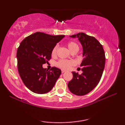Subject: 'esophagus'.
<instances>
[{"instance_id":"1","label":"esophagus","mask_w":125,"mask_h":125,"mask_svg":"<svg viewBox=\"0 0 125 125\" xmlns=\"http://www.w3.org/2000/svg\"><path fill=\"white\" fill-rule=\"evenodd\" d=\"M61 72H62V73H64L65 72V71H64V70H62V71H61Z\"/></svg>"}]
</instances>
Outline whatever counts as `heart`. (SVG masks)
<instances>
[{
	"label": "heart",
	"mask_w": 125,
	"mask_h": 125,
	"mask_svg": "<svg viewBox=\"0 0 125 125\" xmlns=\"http://www.w3.org/2000/svg\"><path fill=\"white\" fill-rule=\"evenodd\" d=\"M67 47L69 49V50L71 52L74 50H78V46L76 43L74 42H69L67 44ZM57 49V47L55 46L53 49L52 54L53 55H54L56 53V51ZM74 64V61L72 60H61L59 61V62L57 63V65L59 66V68H61L62 69H69V68L72 65H73Z\"/></svg>",
	"instance_id": "heart-1"
}]
</instances>
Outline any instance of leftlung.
<instances>
[{"label": "left lung", "mask_w": 125, "mask_h": 125, "mask_svg": "<svg viewBox=\"0 0 125 125\" xmlns=\"http://www.w3.org/2000/svg\"><path fill=\"white\" fill-rule=\"evenodd\" d=\"M78 38L83 47V57L80 66L83 73L72 72L73 78L68 83L71 93L83 95L91 92L98 85L105 64V52L102 45L95 37L83 32L70 36Z\"/></svg>", "instance_id": "1"}]
</instances>
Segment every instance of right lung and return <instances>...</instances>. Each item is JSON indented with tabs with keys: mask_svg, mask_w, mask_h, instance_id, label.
Masks as SVG:
<instances>
[{
	"mask_svg": "<svg viewBox=\"0 0 125 125\" xmlns=\"http://www.w3.org/2000/svg\"><path fill=\"white\" fill-rule=\"evenodd\" d=\"M64 36L38 32L20 42L16 54L18 72L25 86L33 93L49 92L60 76L61 69L53 67L48 71L42 64L51 59L53 48Z\"/></svg>",
	"mask_w": 125,
	"mask_h": 125,
	"instance_id": "obj_1",
	"label": "right lung"
}]
</instances>
